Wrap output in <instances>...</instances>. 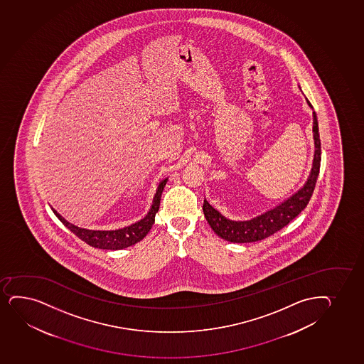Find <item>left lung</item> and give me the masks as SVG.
Listing matches in <instances>:
<instances>
[{
    "instance_id": "left-lung-1",
    "label": "left lung",
    "mask_w": 364,
    "mask_h": 364,
    "mask_svg": "<svg viewBox=\"0 0 364 364\" xmlns=\"http://www.w3.org/2000/svg\"><path fill=\"white\" fill-rule=\"evenodd\" d=\"M309 107L312 105L307 100ZM314 166L311 170L307 182L302 188L299 189L294 196L283 201L276 208L266 211V213L251 218L249 221H232L222 216L218 210L204 200L203 211L205 218L209 222L210 227L218 237L232 242H252L262 239L268 238L272 234L276 233L287 226L289 222L293 221L297 215L305 209L312 197L318 175L321 167V139L318 131L317 115L314 112Z\"/></svg>"
}]
</instances>
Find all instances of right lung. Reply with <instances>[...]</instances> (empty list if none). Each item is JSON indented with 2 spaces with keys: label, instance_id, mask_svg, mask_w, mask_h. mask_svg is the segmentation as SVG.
<instances>
[{
  "label": "right lung",
  "instance_id": "add662e5",
  "mask_svg": "<svg viewBox=\"0 0 364 364\" xmlns=\"http://www.w3.org/2000/svg\"><path fill=\"white\" fill-rule=\"evenodd\" d=\"M166 182L167 178H165L158 186L154 199H153V204L149 209V213H146V218L139 220L136 223H132L130 226L120 228V230H93L81 228V227L75 226L70 222H68L53 208H50V209L53 210L55 216L59 218V221L62 222L64 226L69 228L81 240L87 242L88 245L98 247V249H105V250H122L125 247L134 245L136 242H141L151 230L155 221V213H158V210H159L160 199H161V194H163L164 187Z\"/></svg>",
  "mask_w": 364,
  "mask_h": 364
}]
</instances>
